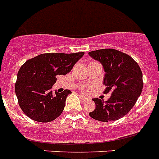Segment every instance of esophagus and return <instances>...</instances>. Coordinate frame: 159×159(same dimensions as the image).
Masks as SVG:
<instances>
[{"label": "esophagus", "mask_w": 159, "mask_h": 159, "mask_svg": "<svg viewBox=\"0 0 159 159\" xmlns=\"http://www.w3.org/2000/svg\"><path fill=\"white\" fill-rule=\"evenodd\" d=\"M80 97H81V99H82V100H83V101H86V100H88V98H86V96H85V95H80Z\"/></svg>", "instance_id": "34e87169"}]
</instances>
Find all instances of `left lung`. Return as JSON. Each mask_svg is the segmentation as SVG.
<instances>
[{
	"label": "left lung",
	"mask_w": 159,
	"mask_h": 159,
	"mask_svg": "<svg viewBox=\"0 0 159 159\" xmlns=\"http://www.w3.org/2000/svg\"><path fill=\"white\" fill-rule=\"evenodd\" d=\"M102 64L105 72L104 93L111 92L109 100L95 98V109L89 113L100 122L118 120L129 113L143 89V75L138 64L130 55L114 49H103L88 53Z\"/></svg>",
	"instance_id": "1"
}]
</instances>
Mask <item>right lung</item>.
Returning <instances> with one entry per match:
<instances>
[{"label":"right lung","mask_w":159,"mask_h":159,"mask_svg":"<svg viewBox=\"0 0 159 159\" xmlns=\"http://www.w3.org/2000/svg\"><path fill=\"white\" fill-rule=\"evenodd\" d=\"M84 52L42 54L26 61L18 72L15 94L21 109L29 118L51 122L62 113L71 91H52L56 76L66 75Z\"/></svg>","instance_id":"obj_1"}]
</instances>
